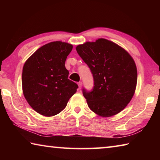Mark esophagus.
<instances>
[{"label":"esophagus","mask_w":160,"mask_h":160,"mask_svg":"<svg viewBox=\"0 0 160 160\" xmlns=\"http://www.w3.org/2000/svg\"><path fill=\"white\" fill-rule=\"evenodd\" d=\"M78 89H79V90H80L81 88H82V82H79L78 83Z\"/></svg>","instance_id":"esophagus-1"}]
</instances>
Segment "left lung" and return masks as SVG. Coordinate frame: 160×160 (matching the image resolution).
Wrapping results in <instances>:
<instances>
[{
  "instance_id": "obj_1",
  "label": "left lung",
  "mask_w": 160,
  "mask_h": 160,
  "mask_svg": "<svg viewBox=\"0 0 160 160\" xmlns=\"http://www.w3.org/2000/svg\"><path fill=\"white\" fill-rule=\"evenodd\" d=\"M76 51L94 78L93 90H82L89 108L102 117L125 109L134 95L138 79L136 65L128 51L103 38L78 45Z\"/></svg>"
}]
</instances>
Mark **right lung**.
<instances>
[{"label": "right lung", "mask_w": 160, "mask_h": 160, "mask_svg": "<svg viewBox=\"0 0 160 160\" xmlns=\"http://www.w3.org/2000/svg\"><path fill=\"white\" fill-rule=\"evenodd\" d=\"M72 49L68 43L56 41L42 46L26 61L22 69V92L35 112L53 116L66 108L78 86L68 79L65 67Z\"/></svg>", "instance_id": "1"}]
</instances>
